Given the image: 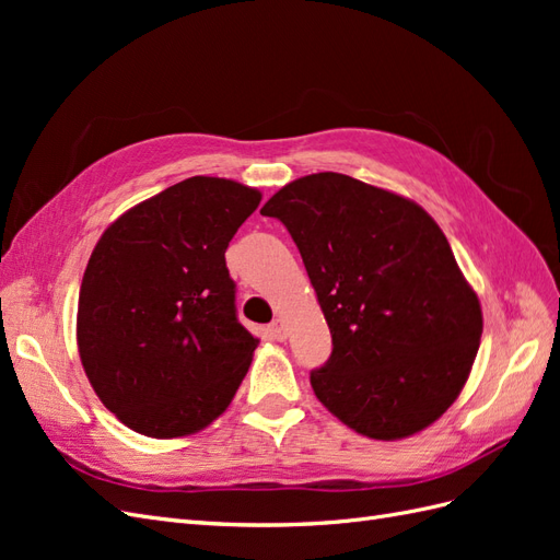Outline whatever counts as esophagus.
<instances>
[{
  "instance_id": "34e87169",
  "label": "esophagus",
  "mask_w": 560,
  "mask_h": 560,
  "mask_svg": "<svg viewBox=\"0 0 560 560\" xmlns=\"http://www.w3.org/2000/svg\"><path fill=\"white\" fill-rule=\"evenodd\" d=\"M268 331H270V336L276 338V341H284L287 338V329H284V322L278 317V319H273V325L268 327Z\"/></svg>"
}]
</instances>
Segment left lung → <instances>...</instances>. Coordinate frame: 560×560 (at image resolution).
Masks as SVG:
<instances>
[{"mask_svg": "<svg viewBox=\"0 0 560 560\" xmlns=\"http://www.w3.org/2000/svg\"><path fill=\"white\" fill-rule=\"evenodd\" d=\"M290 231L331 331L315 397L381 442L430 428L460 395L483 315L444 231L413 200L348 175L294 179L261 208Z\"/></svg>", "mask_w": 560, "mask_h": 560, "instance_id": "8db88e82", "label": "left lung"}]
</instances>
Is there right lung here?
Segmentation results:
<instances>
[{"label": "right lung", "mask_w": 560, "mask_h": 560, "mask_svg": "<svg viewBox=\"0 0 560 560\" xmlns=\"http://www.w3.org/2000/svg\"><path fill=\"white\" fill-rule=\"evenodd\" d=\"M261 194L189 177L130 208L97 241L81 280L83 371L126 428L175 439L226 411L259 346L235 315L224 252Z\"/></svg>", "instance_id": "obj_1"}]
</instances>
